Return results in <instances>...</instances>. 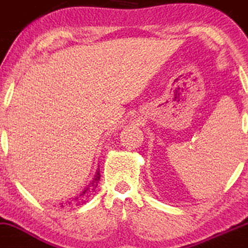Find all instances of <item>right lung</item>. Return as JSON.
Masks as SVG:
<instances>
[{
  "mask_svg": "<svg viewBox=\"0 0 248 248\" xmlns=\"http://www.w3.org/2000/svg\"><path fill=\"white\" fill-rule=\"evenodd\" d=\"M99 179H100V172L99 170H97V173H95L93 180L90 183V185H87V188H85V190H83L80 195L75 196V198L71 199L70 201L65 202V205H62V207H76V206L85 205L86 202H88L90 198L93 195V193L95 191V188L98 186Z\"/></svg>",
  "mask_w": 248,
  "mask_h": 248,
  "instance_id": "1",
  "label": "right lung"
}]
</instances>
